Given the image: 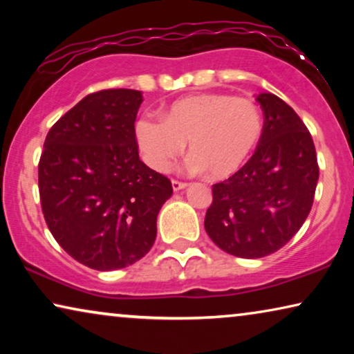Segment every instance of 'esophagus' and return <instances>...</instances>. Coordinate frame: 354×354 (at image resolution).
Returning <instances> with one entry per match:
<instances>
[{
	"label": "esophagus",
	"mask_w": 354,
	"mask_h": 354,
	"mask_svg": "<svg viewBox=\"0 0 354 354\" xmlns=\"http://www.w3.org/2000/svg\"><path fill=\"white\" fill-rule=\"evenodd\" d=\"M188 185L187 182H180V180H176V178H174L172 180V188H174V192H178V190H183V188H185Z\"/></svg>",
	"instance_id": "esophagus-1"
}]
</instances>
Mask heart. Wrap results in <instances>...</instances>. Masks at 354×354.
<instances>
[{
    "mask_svg": "<svg viewBox=\"0 0 354 354\" xmlns=\"http://www.w3.org/2000/svg\"><path fill=\"white\" fill-rule=\"evenodd\" d=\"M263 130V111L256 101L201 93L174 101L162 119L143 115L135 125V137L154 171L167 172L188 143L190 169L221 180L245 166Z\"/></svg>",
    "mask_w": 354,
    "mask_h": 354,
    "instance_id": "obj_1",
    "label": "heart"
}]
</instances>
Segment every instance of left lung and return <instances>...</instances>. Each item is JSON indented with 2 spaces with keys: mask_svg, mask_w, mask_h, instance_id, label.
I'll return each mask as SVG.
<instances>
[{
  "mask_svg": "<svg viewBox=\"0 0 354 354\" xmlns=\"http://www.w3.org/2000/svg\"><path fill=\"white\" fill-rule=\"evenodd\" d=\"M256 101L264 130L250 161L212 185L205 229L225 253L264 258L287 245L311 211L319 180L316 148L299 115L272 93Z\"/></svg>",
  "mask_w": 354,
  "mask_h": 354,
  "instance_id": "1",
  "label": "left lung"
}]
</instances>
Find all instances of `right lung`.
Returning a JSON list of instances; mask_svg holds the SVG:
<instances>
[{
	"instance_id": "obj_1",
	"label": "right lung",
	"mask_w": 354,
	"mask_h": 354,
	"mask_svg": "<svg viewBox=\"0 0 354 354\" xmlns=\"http://www.w3.org/2000/svg\"><path fill=\"white\" fill-rule=\"evenodd\" d=\"M142 101V91L129 88L86 95L43 145L38 190L48 229L66 253L96 270L142 259L172 195L171 180L140 161L135 119Z\"/></svg>"
}]
</instances>
